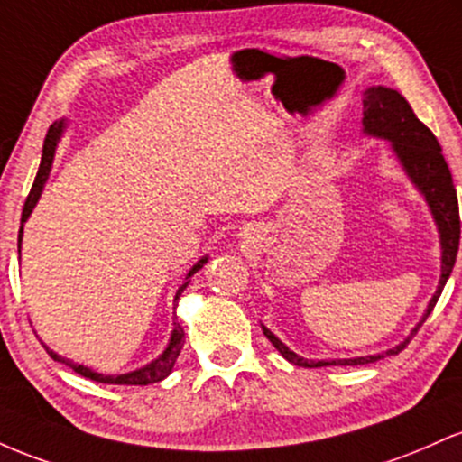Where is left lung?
<instances>
[{"instance_id": "1", "label": "left lung", "mask_w": 462, "mask_h": 462, "mask_svg": "<svg viewBox=\"0 0 462 462\" xmlns=\"http://www.w3.org/2000/svg\"><path fill=\"white\" fill-rule=\"evenodd\" d=\"M365 131L375 137H384L393 143V150L402 162L403 170L412 179V183L417 185L419 191L426 196L430 209H432L434 220H437L439 233H440V248H443V266H440V282L437 292H434L432 300H430L426 314H423L421 323L412 329V334L403 340L402 345L393 346L386 354L377 356H366V357H354V360H305L290 351L271 329L262 328L263 336L274 345V349L279 351L288 362L297 366H305V369H319V366H356V365H369V362L382 360L384 356H397L399 351L406 349V345L411 343V338L417 334L419 328L426 323L430 312L434 310L437 300L443 292L445 282L452 274V268L456 263V253H458V242H460V214H458V196H456V188L452 180V172H449L448 162H445L440 146L434 137V133L430 131L426 124L421 122L411 105L406 102V97L395 89H388V87H369L365 91Z\"/></svg>"}]
</instances>
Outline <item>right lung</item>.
I'll use <instances>...</instances> for the list:
<instances>
[{"label": "right lung", "mask_w": 462, "mask_h": 462, "mask_svg": "<svg viewBox=\"0 0 462 462\" xmlns=\"http://www.w3.org/2000/svg\"><path fill=\"white\" fill-rule=\"evenodd\" d=\"M60 133H63V122H59V124H54V126H50L48 134H45L43 157H41L39 172H36L34 185H32V189H30L28 199H25V205H23V214H22V229H19V248H22L23 222L28 220V216H30V214H32V209H34L36 200H39L41 191H43L45 180H48V176H50V168H51V159H54V150H56V139L60 137ZM205 262H207V257H205V259H200V262L196 263V266L191 268V271L188 273V277H185V279H188V282H185L183 286H180L179 290H176V297H174V300H179L180 292H183V290L188 288V283H189V277H191V274L199 273L200 268H203V263H205ZM183 343H185L183 328H180L179 323H174V331H172V338H170L168 349H165L163 354L157 357V360L150 362V365L142 366V369H137V371L124 373V375H102V373H96V371L87 369V366L76 365V362L65 360V357L56 356L54 351H50V349H48V346H45V351H48V354H50L51 357H54V360L63 362V365L69 366V369H74V371L78 373V375L89 377V380H93V382H102V384H119V386H148V384H154V382H162L163 377H168V375H170V371L174 369L176 357H179L180 349H183Z\"/></svg>", "instance_id": "add662e5"}]
</instances>
